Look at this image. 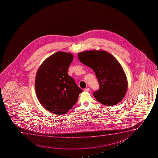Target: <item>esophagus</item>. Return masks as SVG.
Here are the masks:
<instances>
[{
    "label": "esophagus",
    "mask_w": 158,
    "mask_h": 158,
    "mask_svg": "<svg viewBox=\"0 0 158 158\" xmlns=\"http://www.w3.org/2000/svg\"><path fill=\"white\" fill-rule=\"evenodd\" d=\"M89 90H90V89H89V87L86 88V89H84V91H85V92H89Z\"/></svg>",
    "instance_id": "34e87169"
}]
</instances>
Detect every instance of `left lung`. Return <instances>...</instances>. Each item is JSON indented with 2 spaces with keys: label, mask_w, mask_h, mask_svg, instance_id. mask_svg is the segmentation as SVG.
Masks as SVG:
<instances>
[{
  "label": "left lung",
  "mask_w": 158,
  "mask_h": 158,
  "mask_svg": "<svg viewBox=\"0 0 158 158\" xmlns=\"http://www.w3.org/2000/svg\"><path fill=\"white\" fill-rule=\"evenodd\" d=\"M81 63L95 72L99 89L93 93L98 102L106 106L118 104L125 97L128 83L123 67L112 54L105 51L91 50L80 52Z\"/></svg>",
  "instance_id": "1"
}]
</instances>
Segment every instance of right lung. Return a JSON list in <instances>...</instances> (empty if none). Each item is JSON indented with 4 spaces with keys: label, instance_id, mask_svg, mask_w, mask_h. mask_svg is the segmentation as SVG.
<instances>
[{
    "label": "right lung",
    "instance_id": "right-lung-1",
    "mask_svg": "<svg viewBox=\"0 0 158 158\" xmlns=\"http://www.w3.org/2000/svg\"><path fill=\"white\" fill-rule=\"evenodd\" d=\"M73 59L71 53L57 52L46 59L38 69L35 81L37 98L41 105L52 113H67L82 92L67 73Z\"/></svg>",
    "mask_w": 158,
    "mask_h": 158
}]
</instances>
